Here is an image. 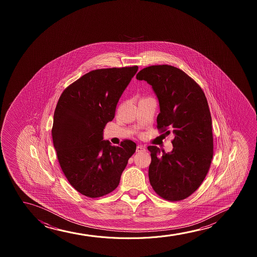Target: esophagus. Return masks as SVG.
<instances>
[{"label":"esophagus","instance_id":"34e87169","mask_svg":"<svg viewBox=\"0 0 257 257\" xmlns=\"http://www.w3.org/2000/svg\"><path fill=\"white\" fill-rule=\"evenodd\" d=\"M145 151H146V148H144L143 146H137V148H136V152H137V153Z\"/></svg>","mask_w":257,"mask_h":257}]
</instances>
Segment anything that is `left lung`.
Segmentation results:
<instances>
[{
  "mask_svg": "<svg viewBox=\"0 0 257 257\" xmlns=\"http://www.w3.org/2000/svg\"><path fill=\"white\" fill-rule=\"evenodd\" d=\"M136 78L151 85L158 98L157 127L171 130L175 135L169 153L161 152L155 146L148 147L151 153L149 181L162 198L183 200L203 183L213 156L207 100L196 81L172 66L146 67Z\"/></svg>",
  "mask_w": 257,
  "mask_h": 257,
  "instance_id": "left-lung-1",
  "label": "left lung"
}]
</instances>
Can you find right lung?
<instances>
[{
    "label": "right lung",
    "instance_id": "1",
    "mask_svg": "<svg viewBox=\"0 0 257 257\" xmlns=\"http://www.w3.org/2000/svg\"><path fill=\"white\" fill-rule=\"evenodd\" d=\"M137 66L89 72L60 95L53 116V146L60 168L71 185L88 197L109 194L118 186L134 141L119 147L103 141L121 95L137 73Z\"/></svg>",
    "mask_w": 257,
    "mask_h": 257
}]
</instances>
